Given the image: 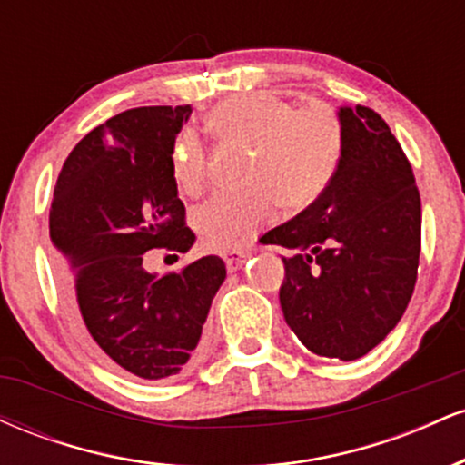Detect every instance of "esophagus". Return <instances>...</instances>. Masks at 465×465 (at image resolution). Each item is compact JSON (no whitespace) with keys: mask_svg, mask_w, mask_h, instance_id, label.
Instances as JSON below:
<instances>
[{"mask_svg":"<svg viewBox=\"0 0 465 465\" xmlns=\"http://www.w3.org/2000/svg\"><path fill=\"white\" fill-rule=\"evenodd\" d=\"M249 255H251V253H249L247 249H232V251H225V255H223V260H225L229 273H233V271H238L240 266L244 264V260L249 258Z\"/></svg>","mask_w":465,"mask_h":465,"instance_id":"1","label":"esophagus"}]
</instances>
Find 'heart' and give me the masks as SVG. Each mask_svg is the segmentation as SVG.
Wrapping results in <instances>:
<instances>
[{"mask_svg":"<svg viewBox=\"0 0 465 465\" xmlns=\"http://www.w3.org/2000/svg\"><path fill=\"white\" fill-rule=\"evenodd\" d=\"M212 131L223 142L244 143V190L218 192L194 210V227L207 249L247 244L286 210H303L323 194L343 157V124L330 106L295 109L269 92L238 94L210 114ZM173 174L185 194H201L210 183V157L194 131H181L173 148Z\"/></svg>","mask_w":465,"mask_h":465,"instance_id":"b5f03b06","label":"heart"}]
</instances>
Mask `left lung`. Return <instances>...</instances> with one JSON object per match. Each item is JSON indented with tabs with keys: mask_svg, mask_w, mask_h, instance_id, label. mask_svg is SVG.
Segmentation results:
<instances>
[{
	"mask_svg": "<svg viewBox=\"0 0 465 465\" xmlns=\"http://www.w3.org/2000/svg\"><path fill=\"white\" fill-rule=\"evenodd\" d=\"M343 157L312 205L260 242L292 249L280 303L317 356L354 361L396 328L418 280L421 203L413 170L370 106H341Z\"/></svg>",
	"mask_w": 465,
	"mask_h": 465,
	"instance_id": "obj_1",
	"label": "left lung"
}]
</instances>
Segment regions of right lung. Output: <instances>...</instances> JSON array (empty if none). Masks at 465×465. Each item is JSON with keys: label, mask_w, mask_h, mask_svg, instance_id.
<instances>
[{"label": "right lung", "mask_w": 465, "mask_h": 465, "mask_svg": "<svg viewBox=\"0 0 465 465\" xmlns=\"http://www.w3.org/2000/svg\"><path fill=\"white\" fill-rule=\"evenodd\" d=\"M192 106H137L95 126L69 153L50 210L67 262V308L80 334L143 381L192 370L227 269L205 255L177 273L143 269V253H185L194 232L173 174V148Z\"/></svg>", "instance_id": "obj_1"}]
</instances>
